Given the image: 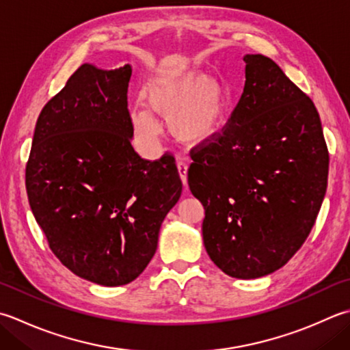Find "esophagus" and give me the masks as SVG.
<instances>
[{"label": "esophagus", "instance_id": "esophagus-1", "mask_svg": "<svg viewBox=\"0 0 350 350\" xmlns=\"http://www.w3.org/2000/svg\"><path fill=\"white\" fill-rule=\"evenodd\" d=\"M177 170H179V176H180V180L183 183V187H187L188 183V165L183 162L177 163Z\"/></svg>", "mask_w": 350, "mask_h": 350}]
</instances>
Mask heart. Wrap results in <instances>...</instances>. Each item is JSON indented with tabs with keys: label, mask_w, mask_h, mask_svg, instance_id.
<instances>
[{
	"label": "heart",
	"mask_w": 350,
	"mask_h": 350,
	"mask_svg": "<svg viewBox=\"0 0 350 350\" xmlns=\"http://www.w3.org/2000/svg\"><path fill=\"white\" fill-rule=\"evenodd\" d=\"M228 91L221 81L202 71L191 70L165 75L148 89V107L168 121L170 133L188 146H198L220 132L228 111ZM138 138L154 147L161 126L146 107L132 109Z\"/></svg>",
	"instance_id": "obj_1"
}]
</instances>
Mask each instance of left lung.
I'll return each mask as SVG.
<instances>
[{
  "label": "left lung",
  "instance_id": "1",
  "mask_svg": "<svg viewBox=\"0 0 350 350\" xmlns=\"http://www.w3.org/2000/svg\"><path fill=\"white\" fill-rule=\"evenodd\" d=\"M245 83L228 127L191 154L203 243L226 275L256 279L293 258L325 198L329 154L310 97L270 57L245 54Z\"/></svg>",
  "mask_w": 350,
  "mask_h": 350
}]
</instances>
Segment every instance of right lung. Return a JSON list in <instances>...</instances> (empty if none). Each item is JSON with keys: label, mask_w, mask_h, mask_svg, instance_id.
Listing matches in <instances>:
<instances>
[{"label": "right lung", "mask_w": 350, "mask_h": 350, "mask_svg": "<svg viewBox=\"0 0 350 350\" xmlns=\"http://www.w3.org/2000/svg\"><path fill=\"white\" fill-rule=\"evenodd\" d=\"M132 65L83 64L40 112L25 168L34 218L59 261L89 282L118 286L146 270L179 202L174 157L132 147Z\"/></svg>", "instance_id": "obj_1"}]
</instances>
